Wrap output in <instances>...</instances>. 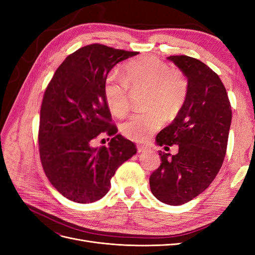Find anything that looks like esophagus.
I'll return each instance as SVG.
<instances>
[{
	"label": "esophagus",
	"instance_id": "1",
	"mask_svg": "<svg viewBox=\"0 0 255 255\" xmlns=\"http://www.w3.org/2000/svg\"><path fill=\"white\" fill-rule=\"evenodd\" d=\"M149 149H150L149 146H146V145H137L138 152H145V151H148Z\"/></svg>",
	"mask_w": 255,
	"mask_h": 255
}]
</instances>
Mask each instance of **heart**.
<instances>
[{
  "label": "heart",
  "instance_id": "heart-1",
  "mask_svg": "<svg viewBox=\"0 0 255 255\" xmlns=\"http://www.w3.org/2000/svg\"><path fill=\"white\" fill-rule=\"evenodd\" d=\"M128 86L146 88L145 104L151 110L135 114L123 123L122 132L135 141H143L164 123L165 115L173 117L186 99L188 85L184 75L171 70L163 60L154 56H141L125 66L123 79L111 74L105 81L104 96L112 113L118 117L129 110Z\"/></svg>",
  "mask_w": 255,
  "mask_h": 255
}]
</instances>
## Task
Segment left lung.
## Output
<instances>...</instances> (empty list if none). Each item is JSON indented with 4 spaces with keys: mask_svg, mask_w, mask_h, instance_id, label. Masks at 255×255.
<instances>
[{
    "mask_svg": "<svg viewBox=\"0 0 255 255\" xmlns=\"http://www.w3.org/2000/svg\"><path fill=\"white\" fill-rule=\"evenodd\" d=\"M168 59L186 75L188 90L175 119L156 136L157 144L165 149L177 144L179 152L158 151L161 163L150 176V188L160 202L181 205L203 192L218 174L232 110L225 85L210 67L186 55Z\"/></svg>",
    "mask_w": 255,
    "mask_h": 255,
    "instance_id": "obj_1",
    "label": "left lung"
}]
</instances>
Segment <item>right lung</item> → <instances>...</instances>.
<instances>
[{"instance_id":"add662e5","label":"right lung","mask_w":255,"mask_h":255,"mask_svg":"<svg viewBox=\"0 0 255 255\" xmlns=\"http://www.w3.org/2000/svg\"><path fill=\"white\" fill-rule=\"evenodd\" d=\"M138 52L92 43L67 56L45 88L38 143L43 171L53 187L71 201L91 203L103 198L118 167L132 157L134 142L117 135L104 96L107 74ZM101 133L109 147L94 148Z\"/></svg>"}]
</instances>
